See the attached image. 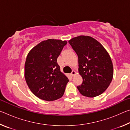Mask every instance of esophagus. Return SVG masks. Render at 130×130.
<instances>
[{
	"instance_id": "esophagus-1",
	"label": "esophagus",
	"mask_w": 130,
	"mask_h": 130,
	"mask_svg": "<svg viewBox=\"0 0 130 130\" xmlns=\"http://www.w3.org/2000/svg\"><path fill=\"white\" fill-rule=\"evenodd\" d=\"M75 74H76V72L74 71V70H73V71L71 72V73H70V75L72 76H74Z\"/></svg>"
}]
</instances>
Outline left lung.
<instances>
[{
    "label": "left lung",
    "mask_w": 130,
    "mask_h": 130,
    "mask_svg": "<svg viewBox=\"0 0 130 130\" xmlns=\"http://www.w3.org/2000/svg\"><path fill=\"white\" fill-rule=\"evenodd\" d=\"M78 58L83 83L77 86L82 95L93 98L103 93L113 77V65L106 50L95 39L80 36L69 41Z\"/></svg>",
    "instance_id": "8db88e82"
}]
</instances>
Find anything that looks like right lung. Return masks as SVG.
I'll return each instance as SVG.
<instances>
[{"mask_svg": "<svg viewBox=\"0 0 130 130\" xmlns=\"http://www.w3.org/2000/svg\"><path fill=\"white\" fill-rule=\"evenodd\" d=\"M66 41L49 39L32 48L25 65V77L28 88L42 100L53 101L64 93L69 80L61 73L57 58Z\"/></svg>", "mask_w": 130, "mask_h": 130, "instance_id": "1", "label": "right lung"}]
</instances>
